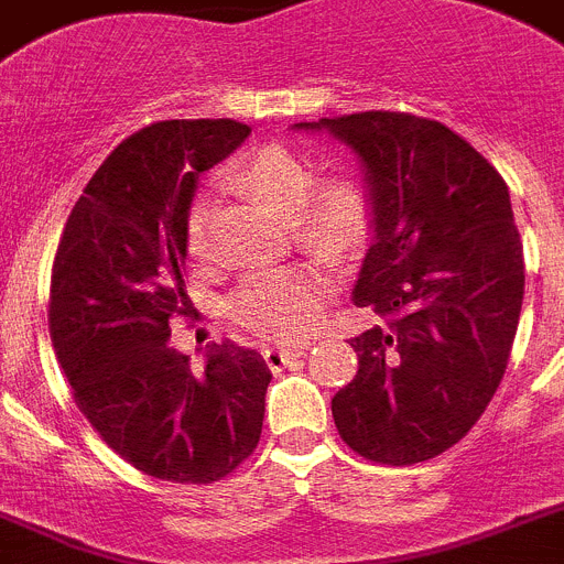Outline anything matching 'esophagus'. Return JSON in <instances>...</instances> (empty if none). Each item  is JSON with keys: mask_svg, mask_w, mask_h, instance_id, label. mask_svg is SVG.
<instances>
[{"mask_svg": "<svg viewBox=\"0 0 564 564\" xmlns=\"http://www.w3.org/2000/svg\"><path fill=\"white\" fill-rule=\"evenodd\" d=\"M265 364L271 366L273 371H282L285 366H291L293 360L302 358L304 349H285V346H265Z\"/></svg>", "mask_w": 564, "mask_h": 564, "instance_id": "1", "label": "esophagus"}]
</instances>
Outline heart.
<instances>
[{
    "mask_svg": "<svg viewBox=\"0 0 564 564\" xmlns=\"http://www.w3.org/2000/svg\"><path fill=\"white\" fill-rule=\"evenodd\" d=\"M237 187L291 218L299 246L333 262H349L371 237L369 193L352 175L316 173L285 144H265L231 167ZM187 251L193 260L209 257L206 206H195L187 220ZM333 293L316 265H288L248 276L231 296V316L242 327L273 340H299L318 327Z\"/></svg>",
    "mask_w": 564,
    "mask_h": 564,
    "instance_id": "1",
    "label": "heart"
}]
</instances>
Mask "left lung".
<instances>
[{
  "mask_svg": "<svg viewBox=\"0 0 564 564\" xmlns=\"http://www.w3.org/2000/svg\"><path fill=\"white\" fill-rule=\"evenodd\" d=\"M352 148L375 224L352 302L383 322L349 344L333 420L377 464L427 462L467 436L509 364L523 242L498 170L436 120L397 111L296 122Z\"/></svg>",
  "mask_w": 564,
  "mask_h": 564,
  "instance_id": "left-lung-1",
  "label": "left lung"
}]
</instances>
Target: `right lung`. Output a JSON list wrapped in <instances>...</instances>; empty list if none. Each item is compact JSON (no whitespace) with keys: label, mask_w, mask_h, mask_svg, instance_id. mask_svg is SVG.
I'll use <instances>...</instances> for the list:
<instances>
[{"label":"right lung","mask_w":564,"mask_h":564,"mask_svg":"<svg viewBox=\"0 0 564 564\" xmlns=\"http://www.w3.org/2000/svg\"><path fill=\"white\" fill-rule=\"evenodd\" d=\"M235 120L153 122L100 164L53 265L50 335L77 408L117 456L173 484H212L251 456L271 369L231 340L204 371L170 346L189 307L187 220L198 175L240 148Z\"/></svg>","instance_id":"add662e5"}]
</instances>
